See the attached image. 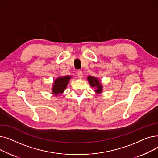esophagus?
<instances>
[{
  "label": "esophagus",
  "mask_w": 158,
  "mask_h": 158,
  "mask_svg": "<svg viewBox=\"0 0 158 158\" xmlns=\"http://www.w3.org/2000/svg\"><path fill=\"white\" fill-rule=\"evenodd\" d=\"M82 76H83V74H82V72L81 70H79L77 72V76L79 77V78L81 79L82 77Z\"/></svg>",
  "instance_id": "esophagus-1"
}]
</instances>
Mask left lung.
<instances>
[{
    "instance_id": "left-lung-1",
    "label": "left lung",
    "mask_w": 158,
    "mask_h": 158,
    "mask_svg": "<svg viewBox=\"0 0 158 158\" xmlns=\"http://www.w3.org/2000/svg\"><path fill=\"white\" fill-rule=\"evenodd\" d=\"M87 80L89 82L90 86L92 88H95L94 90L97 94H101L103 92V86L100 80L97 77L89 76L87 77Z\"/></svg>"
}]
</instances>
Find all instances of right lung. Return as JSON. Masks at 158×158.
I'll list each match as a JSON object with an SVG mask.
<instances>
[{"instance_id":"1","label":"right lung","mask_w":158,"mask_h":158,"mask_svg":"<svg viewBox=\"0 0 158 158\" xmlns=\"http://www.w3.org/2000/svg\"><path fill=\"white\" fill-rule=\"evenodd\" d=\"M71 78V76H60L57 77L53 82L52 88V94L55 96L61 95L64 92V90L67 86Z\"/></svg>"}]
</instances>
